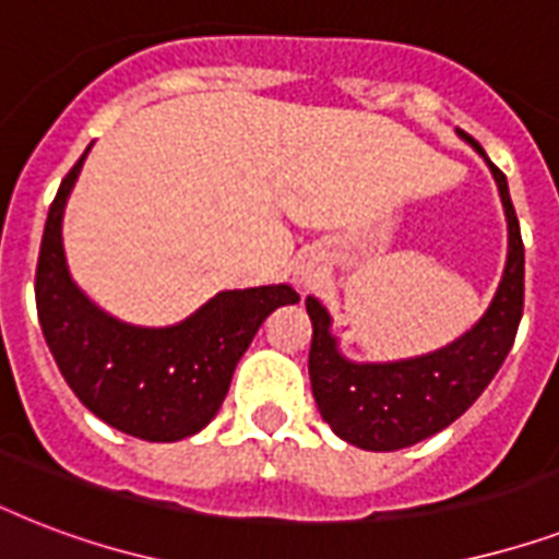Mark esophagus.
<instances>
[{
	"instance_id": "34e87169",
	"label": "esophagus",
	"mask_w": 559,
	"mask_h": 559,
	"mask_svg": "<svg viewBox=\"0 0 559 559\" xmlns=\"http://www.w3.org/2000/svg\"><path fill=\"white\" fill-rule=\"evenodd\" d=\"M296 275H298V284H305V287L307 284H313V272L310 270H298Z\"/></svg>"
}]
</instances>
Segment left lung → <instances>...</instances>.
I'll return each instance as SVG.
<instances>
[{
  "instance_id": "8db88e82",
  "label": "left lung",
  "mask_w": 559,
  "mask_h": 559,
  "mask_svg": "<svg viewBox=\"0 0 559 559\" xmlns=\"http://www.w3.org/2000/svg\"><path fill=\"white\" fill-rule=\"evenodd\" d=\"M461 139L467 135L461 133ZM473 151L487 162L508 219V261L493 301L467 333L424 357L394 362H354L333 336V319L319 298L307 296L313 322L310 385L316 406L342 441L359 450L394 452L432 438L459 420L502 368L522 319L525 298V246L513 211L508 179L473 139Z\"/></svg>"
}]
</instances>
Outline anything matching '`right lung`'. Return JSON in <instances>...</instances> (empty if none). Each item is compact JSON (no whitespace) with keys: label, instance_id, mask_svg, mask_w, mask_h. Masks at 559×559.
Returning <instances> with one entry per match:
<instances>
[{"label":"right lung","instance_id":"1","mask_svg":"<svg viewBox=\"0 0 559 559\" xmlns=\"http://www.w3.org/2000/svg\"><path fill=\"white\" fill-rule=\"evenodd\" d=\"M86 153L48 209L34 281L39 328L92 415L142 441H182L214 420L263 319L296 305L298 293L289 284L226 289L168 328H142L100 310L74 284L63 249L66 202Z\"/></svg>","mask_w":559,"mask_h":559}]
</instances>
